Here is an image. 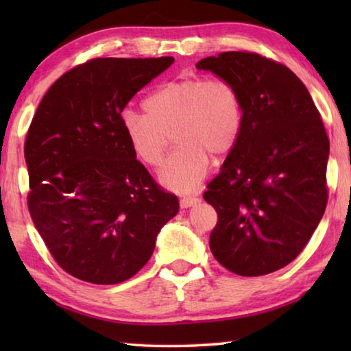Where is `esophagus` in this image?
I'll return each mask as SVG.
<instances>
[{
  "label": "esophagus",
  "instance_id": "esophagus-1",
  "mask_svg": "<svg viewBox=\"0 0 351 351\" xmlns=\"http://www.w3.org/2000/svg\"><path fill=\"white\" fill-rule=\"evenodd\" d=\"M198 203H199V198H197V197H182L180 201L182 209H187V207H192Z\"/></svg>",
  "mask_w": 351,
  "mask_h": 351
}]
</instances>
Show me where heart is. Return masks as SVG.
I'll return each instance as SVG.
<instances>
[{"mask_svg":"<svg viewBox=\"0 0 351 351\" xmlns=\"http://www.w3.org/2000/svg\"><path fill=\"white\" fill-rule=\"evenodd\" d=\"M147 112L123 110L121 125L133 153L159 167L171 141L180 147L161 170V182L175 192H192L206 178L210 158L234 150L243 127V99L223 77L184 75L158 86L144 100Z\"/></svg>","mask_w":351,"mask_h":351,"instance_id":"obj_1","label":"heart"}]
</instances>
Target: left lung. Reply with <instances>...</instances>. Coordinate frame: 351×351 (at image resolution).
<instances>
[{"label":"left lung","instance_id":"1","mask_svg":"<svg viewBox=\"0 0 351 351\" xmlns=\"http://www.w3.org/2000/svg\"><path fill=\"white\" fill-rule=\"evenodd\" d=\"M239 88L243 127L204 199L218 213L210 251L226 269L257 277L291 263L322 218L330 141L306 86L293 71L255 52L206 57Z\"/></svg>","mask_w":351,"mask_h":351}]
</instances>
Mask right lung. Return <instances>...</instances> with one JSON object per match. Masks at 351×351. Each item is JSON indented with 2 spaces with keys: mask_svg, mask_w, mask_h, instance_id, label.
Instances as JSON below:
<instances>
[{
  "mask_svg": "<svg viewBox=\"0 0 351 351\" xmlns=\"http://www.w3.org/2000/svg\"><path fill=\"white\" fill-rule=\"evenodd\" d=\"M173 57L93 58L57 79L27 130V207L58 266L96 285L142 269L180 201L130 147L121 114Z\"/></svg>",
  "mask_w": 351,
  "mask_h": 351,
  "instance_id": "right-lung-1",
  "label": "right lung"
}]
</instances>
